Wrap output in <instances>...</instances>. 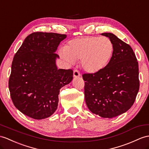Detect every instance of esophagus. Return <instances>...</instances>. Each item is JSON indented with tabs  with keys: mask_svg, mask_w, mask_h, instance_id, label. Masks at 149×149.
<instances>
[{
	"mask_svg": "<svg viewBox=\"0 0 149 149\" xmlns=\"http://www.w3.org/2000/svg\"><path fill=\"white\" fill-rule=\"evenodd\" d=\"M79 76H80V73H79V72L77 70H74L73 71V77L74 78H78L79 77Z\"/></svg>",
	"mask_w": 149,
	"mask_h": 149,
	"instance_id": "1",
	"label": "esophagus"
}]
</instances>
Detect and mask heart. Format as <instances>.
<instances>
[{
	"mask_svg": "<svg viewBox=\"0 0 149 149\" xmlns=\"http://www.w3.org/2000/svg\"><path fill=\"white\" fill-rule=\"evenodd\" d=\"M113 52V45L106 37H85L69 41L61 55L70 63L81 59L83 70L97 73L106 67Z\"/></svg>",
	"mask_w": 149,
	"mask_h": 149,
	"instance_id": "b5f03b06",
	"label": "heart"
}]
</instances>
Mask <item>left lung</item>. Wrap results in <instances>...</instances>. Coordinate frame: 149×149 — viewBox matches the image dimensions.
I'll return each instance as SVG.
<instances>
[{
    "instance_id": "8db88e82",
    "label": "left lung",
    "mask_w": 149,
    "mask_h": 149,
    "mask_svg": "<svg viewBox=\"0 0 149 149\" xmlns=\"http://www.w3.org/2000/svg\"><path fill=\"white\" fill-rule=\"evenodd\" d=\"M113 52L108 64L97 73L82 75L85 99L92 113L112 118L125 113L135 102L139 90V63L132 47L111 33Z\"/></svg>"
}]
</instances>
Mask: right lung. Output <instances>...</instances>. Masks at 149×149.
Masks as SVG:
<instances>
[{"mask_svg":"<svg viewBox=\"0 0 149 149\" xmlns=\"http://www.w3.org/2000/svg\"><path fill=\"white\" fill-rule=\"evenodd\" d=\"M66 35L35 32L24 39L12 63L9 88L18 110L35 119L56 111L60 89L72 79V70H58L56 54Z\"/></svg>","mask_w":149,"mask_h":149,"instance_id":"add662e5","label":"right lung"}]
</instances>
